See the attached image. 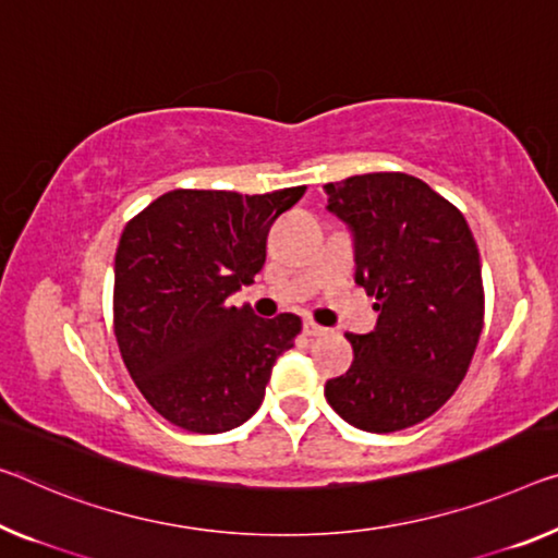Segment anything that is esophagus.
Masks as SVG:
<instances>
[{"instance_id": "obj_1", "label": "esophagus", "mask_w": 558, "mask_h": 558, "mask_svg": "<svg viewBox=\"0 0 558 558\" xmlns=\"http://www.w3.org/2000/svg\"><path fill=\"white\" fill-rule=\"evenodd\" d=\"M327 331H329V329L319 327V324L312 322V319L304 322V333H306V337H324V333H327Z\"/></svg>"}]
</instances>
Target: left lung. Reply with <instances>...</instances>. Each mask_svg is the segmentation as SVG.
<instances>
[{
	"label": "left lung",
	"mask_w": 558,
	"mask_h": 558,
	"mask_svg": "<svg viewBox=\"0 0 558 558\" xmlns=\"http://www.w3.org/2000/svg\"><path fill=\"white\" fill-rule=\"evenodd\" d=\"M354 236L356 284L376 296L374 331L347 333L349 372L324 397L351 426L391 434L447 404L484 327L482 262L451 202L401 171L324 184Z\"/></svg>",
	"instance_id": "obj_1"
}]
</instances>
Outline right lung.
I'll return each mask as SVG.
<instances>
[{
    "label": "right lung",
    "mask_w": 558,
    "mask_h": 558,
    "mask_svg": "<svg viewBox=\"0 0 558 558\" xmlns=\"http://www.w3.org/2000/svg\"><path fill=\"white\" fill-rule=\"evenodd\" d=\"M306 186L271 194L174 190L124 227L114 256V333L136 389L194 434H221L262 407L271 366L302 319H262L227 299L267 262V236Z\"/></svg>",
    "instance_id": "right-lung-1"
}]
</instances>
